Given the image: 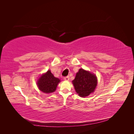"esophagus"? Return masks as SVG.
<instances>
[{
	"label": "esophagus",
	"instance_id": "34e87169",
	"mask_svg": "<svg viewBox=\"0 0 134 134\" xmlns=\"http://www.w3.org/2000/svg\"><path fill=\"white\" fill-rule=\"evenodd\" d=\"M69 79H70V78H69V76H65V77H64V80H65V81H69Z\"/></svg>",
	"mask_w": 134,
	"mask_h": 134
}]
</instances>
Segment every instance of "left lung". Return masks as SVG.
<instances>
[{"mask_svg": "<svg viewBox=\"0 0 134 134\" xmlns=\"http://www.w3.org/2000/svg\"><path fill=\"white\" fill-rule=\"evenodd\" d=\"M76 92L79 96L85 97L95 90L97 78L95 74L82 69H79L72 81Z\"/></svg>", "mask_w": 134, "mask_h": 134, "instance_id": "8db88e82", "label": "left lung"}]
</instances>
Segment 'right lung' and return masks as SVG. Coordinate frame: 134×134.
I'll return each mask as SVG.
<instances>
[{
	"label": "right lung",
	"instance_id": "1",
	"mask_svg": "<svg viewBox=\"0 0 134 134\" xmlns=\"http://www.w3.org/2000/svg\"><path fill=\"white\" fill-rule=\"evenodd\" d=\"M60 80L56 78L50 70L42 74L38 79L37 85L38 89L45 93H51L55 92Z\"/></svg>",
	"mask_w": 134,
	"mask_h": 134
}]
</instances>
